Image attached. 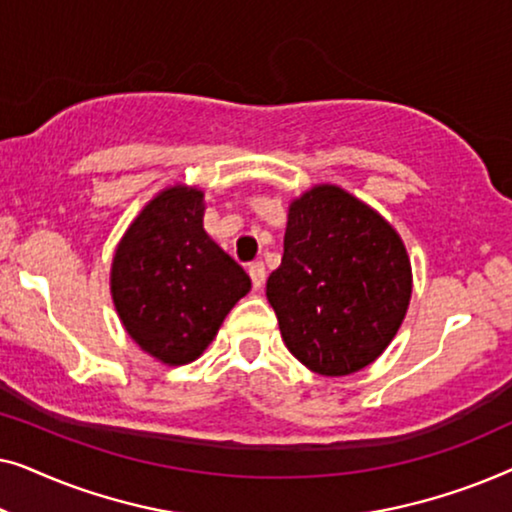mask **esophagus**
Segmentation results:
<instances>
[{
	"label": "esophagus",
	"instance_id": "1",
	"mask_svg": "<svg viewBox=\"0 0 512 512\" xmlns=\"http://www.w3.org/2000/svg\"><path fill=\"white\" fill-rule=\"evenodd\" d=\"M249 277H251V284H254V289L261 291L263 284H265V265L263 263H251L249 265Z\"/></svg>",
	"mask_w": 512,
	"mask_h": 512
}]
</instances>
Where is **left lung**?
<instances>
[{
  "mask_svg": "<svg viewBox=\"0 0 512 512\" xmlns=\"http://www.w3.org/2000/svg\"><path fill=\"white\" fill-rule=\"evenodd\" d=\"M268 300L289 352L324 377L359 373L401 328L412 265L396 228L335 184L289 205L282 265Z\"/></svg>",
  "mask_w": 512,
  "mask_h": 512,
  "instance_id": "left-lung-1",
  "label": "left lung"
}]
</instances>
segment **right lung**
<instances>
[{"label":"right lung","mask_w":512,"mask_h":512,"mask_svg":"<svg viewBox=\"0 0 512 512\" xmlns=\"http://www.w3.org/2000/svg\"><path fill=\"white\" fill-rule=\"evenodd\" d=\"M202 219V188L167 186L132 219L111 261V300L125 333L165 366L198 359L251 289Z\"/></svg>","instance_id":"add662e5"}]
</instances>
